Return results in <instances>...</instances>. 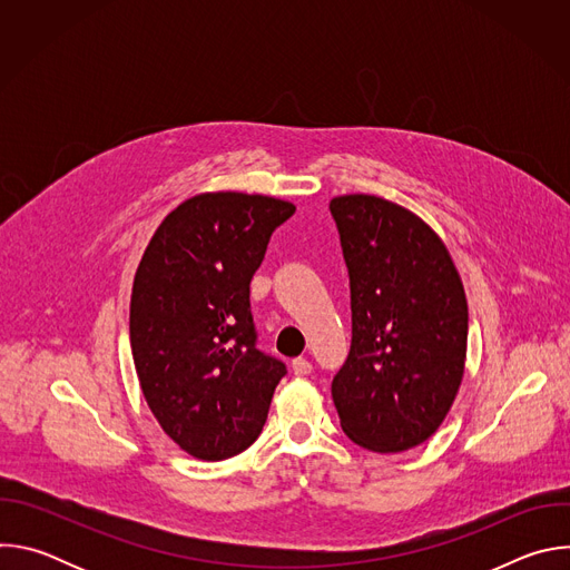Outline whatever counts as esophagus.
<instances>
[{"label": "esophagus", "mask_w": 570, "mask_h": 570, "mask_svg": "<svg viewBox=\"0 0 570 570\" xmlns=\"http://www.w3.org/2000/svg\"><path fill=\"white\" fill-rule=\"evenodd\" d=\"M291 367H293V374L295 376H306V374H311V361H306V358H293V363H291Z\"/></svg>", "instance_id": "34e87169"}]
</instances>
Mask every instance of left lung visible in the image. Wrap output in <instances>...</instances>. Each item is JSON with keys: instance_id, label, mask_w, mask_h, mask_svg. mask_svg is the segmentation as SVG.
<instances>
[{"instance_id": "1", "label": "left lung", "mask_w": 570, "mask_h": 570, "mask_svg": "<svg viewBox=\"0 0 570 570\" xmlns=\"http://www.w3.org/2000/svg\"><path fill=\"white\" fill-rule=\"evenodd\" d=\"M350 273L352 347L332 381L345 435L376 453L429 440L458 394L469 311L442 238L379 196L330 203Z\"/></svg>"}]
</instances>
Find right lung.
Instances as JSON below:
<instances>
[{
	"label": "right lung",
	"instance_id": "right-lung-1",
	"mask_svg": "<svg viewBox=\"0 0 570 570\" xmlns=\"http://www.w3.org/2000/svg\"><path fill=\"white\" fill-rule=\"evenodd\" d=\"M295 205L200 194L155 229L130 297V347L146 403L189 455L225 460L262 433L286 365L257 350L250 282Z\"/></svg>",
	"mask_w": 570,
	"mask_h": 570
}]
</instances>
